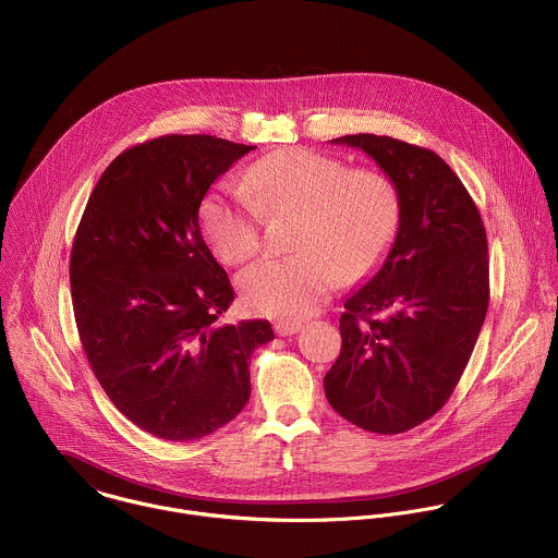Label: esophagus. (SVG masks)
Listing matches in <instances>:
<instances>
[{
	"instance_id": "1",
	"label": "esophagus",
	"mask_w": 558,
	"mask_h": 558,
	"mask_svg": "<svg viewBox=\"0 0 558 558\" xmlns=\"http://www.w3.org/2000/svg\"><path fill=\"white\" fill-rule=\"evenodd\" d=\"M274 328H276V335L278 336H293L302 330V324H295V322H278Z\"/></svg>"
}]
</instances>
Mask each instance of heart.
<instances>
[{
    "instance_id": "obj_1",
    "label": "heart",
    "mask_w": 558,
    "mask_h": 558,
    "mask_svg": "<svg viewBox=\"0 0 558 558\" xmlns=\"http://www.w3.org/2000/svg\"><path fill=\"white\" fill-rule=\"evenodd\" d=\"M241 190L211 192L201 222L214 252L243 263L260 245V213L300 211L293 256H267L239 276L247 308L258 315L302 322L340 284L355 282L388 254L399 230L401 203L381 172L351 170L344 161L306 148H287L252 163Z\"/></svg>"
}]
</instances>
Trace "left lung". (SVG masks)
<instances>
[{"mask_svg": "<svg viewBox=\"0 0 558 558\" xmlns=\"http://www.w3.org/2000/svg\"><path fill=\"white\" fill-rule=\"evenodd\" d=\"M395 183L401 218L379 271L340 315L342 349L324 377L336 412L373 434H403L452 395L489 302L478 209L440 155L388 135H342ZM383 317L373 320L369 315Z\"/></svg>", "mask_w": 558, "mask_h": 558, "instance_id": "8db88e82", "label": "left lung"}]
</instances>
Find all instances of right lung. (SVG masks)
<instances>
[{"label": "right lung", "mask_w": 558, "mask_h": 558, "mask_svg": "<svg viewBox=\"0 0 558 558\" xmlns=\"http://www.w3.org/2000/svg\"><path fill=\"white\" fill-rule=\"evenodd\" d=\"M256 146L163 135L120 153L93 190L71 252V295L88 362L140 429L190 442L250 399V355L269 322L218 324L234 300L203 239L209 187Z\"/></svg>", "instance_id": "obj_1"}]
</instances>
